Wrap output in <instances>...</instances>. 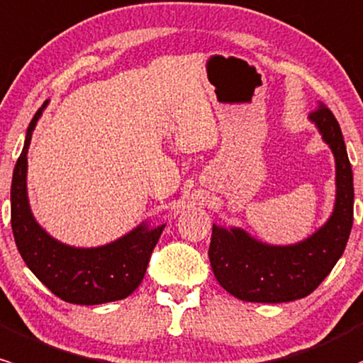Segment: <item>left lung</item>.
Listing matches in <instances>:
<instances>
[{"label": "left lung", "instance_id": "left-lung-1", "mask_svg": "<svg viewBox=\"0 0 363 363\" xmlns=\"http://www.w3.org/2000/svg\"><path fill=\"white\" fill-rule=\"evenodd\" d=\"M336 160L333 215L306 240L274 246L240 227L215 225L208 258L222 288L242 301L284 303L315 291L340 260L353 225V172L340 123L325 105L310 113Z\"/></svg>", "mask_w": 363, "mask_h": 363}]
</instances>
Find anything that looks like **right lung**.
I'll use <instances>...</instances> for the list:
<instances>
[{"label": "right lung", "instance_id": "1", "mask_svg": "<svg viewBox=\"0 0 363 363\" xmlns=\"http://www.w3.org/2000/svg\"><path fill=\"white\" fill-rule=\"evenodd\" d=\"M48 101L27 127L26 143L11 179V230L26 265L51 293L75 305L123 300L141 284L151 252L165 225L143 222L125 236L98 248L63 245L35 222L27 198V151Z\"/></svg>", "mask_w": 363, "mask_h": 363}]
</instances>
